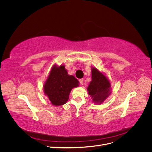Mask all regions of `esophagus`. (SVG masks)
Masks as SVG:
<instances>
[{
	"instance_id": "obj_1",
	"label": "esophagus",
	"mask_w": 152,
	"mask_h": 152,
	"mask_svg": "<svg viewBox=\"0 0 152 152\" xmlns=\"http://www.w3.org/2000/svg\"><path fill=\"white\" fill-rule=\"evenodd\" d=\"M79 82H80V84L81 85H83V84H84V79H79Z\"/></svg>"
}]
</instances>
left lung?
Here are the masks:
<instances>
[{"mask_svg": "<svg viewBox=\"0 0 152 152\" xmlns=\"http://www.w3.org/2000/svg\"><path fill=\"white\" fill-rule=\"evenodd\" d=\"M110 86L107 77L96 68H92V80L87 87V91L93 102L103 103L110 94Z\"/></svg>", "mask_w": 152, "mask_h": 152, "instance_id": "left-lung-1", "label": "left lung"}]
</instances>
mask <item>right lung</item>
I'll list each match as a JSON object with an SVG mask.
<instances>
[{"instance_id":"right-lung-1","label":"right lung","mask_w":152,"mask_h":152,"mask_svg":"<svg viewBox=\"0 0 152 152\" xmlns=\"http://www.w3.org/2000/svg\"><path fill=\"white\" fill-rule=\"evenodd\" d=\"M79 86V81L73 75H69L65 66L54 65L44 86V93L55 106L65 104L69 94L73 87Z\"/></svg>"}]
</instances>
